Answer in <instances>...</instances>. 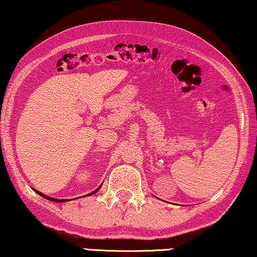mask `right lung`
Masks as SVG:
<instances>
[{"instance_id": "obj_1", "label": "right lung", "mask_w": 257, "mask_h": 257, "mask_svg": "<svg viewBox=\"0 0 257 257\" xmlns=\"http://www.w3.org/2000/svg\"><path fill=\"white\" fill-rule=\"evenodd\" d=\"M101 186H102V185H101ZM101 186H100V187H97V188H96V189H95V191H94V192H92V193H89V194H88V195H93V194H95V193H96V192L98 191V189H100V188H101ZM34 191H35V192H37L39 195H41V196H43V197H45V199H47V200L54 201V202H65V201H68V200H58V199H54V197L47 196V195H45V194H42V193H40V192H39V191H37V189H34Z\"/></svg>"}]
</instances>
